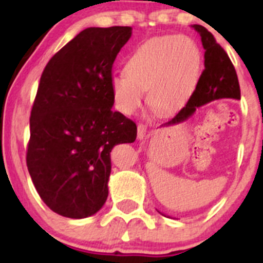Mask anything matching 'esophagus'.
Segmentation results:
<instances>
[{"label":"esophagus","instance_id":"34e87169","mask_svg":"<svg viewBox=\"0 0 263 263\" xmlns=\"http://www.w3.org/2000/svg\"><path fill=\"white\" fill-rule=\"evenodd\" d=\"M146 126H145L144 123H139L137 124V139L139 140H142L145 137V135H146Z\"/></svg>","mask_w":263,"mask_h":263}]
</instances>
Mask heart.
Listing matches in <instances>:
<instances>
[{
  "mask_svg": "<svg viewBox=\"0 0 263 263\" xmlns=\"http://www.w3.org/2000/svg\"><path fill=\"white\" fill-rule=\"evenodd\" d=\"M201 52L193 39L166 35L151 39L132 50L124 63V75L113 76V99L123 115H132L144 100L159 113L181 108L197 85Z\"/></svg>",
  "mask_w": 263,
  "mask_h": 263,
  "instance_id": "heart-1",
  "label": "heart"
}]
</instances>
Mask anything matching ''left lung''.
<instances>
[{
	"instance_id": "1",
	"label": "left lung",
	"mask_w": 263,
	"mask_h": 263,
	"mask_svg": "<svg viewBox=\"0 0 263 263\" xmlns=\"http://www.w3.org/2000/svg\"><path fill=\"white\" fill-rule=\"evenodd\" d=\"M192 26L200 34L205 49V68L187 104L171 121L166 122L165 126L184 122L198 107H202L219 98L240 99L239 81L229 55L215 41L214 35L208 29L197 24Z\"/></svg>"
}]
</instances>
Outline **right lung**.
<instances>
[{
	"label": "right lung",
	"mask_w": 263,
	"mask_h": 263,
	"mask_svg": "<svg viewBox=\"0 0 263 263\" xmlns=\"http://www.w3.org/2000/svg\"><path fill=\"white\" fill-rule=\"evenodd\" d=\"M131 26L87 28L49 60L30 113L26 165L55 214L91 216L108 197L110 151L134 142L137 127L113 112L112 67Z\"/></svg>",
	"instance_id": "obj_1"
}]
</instances>
